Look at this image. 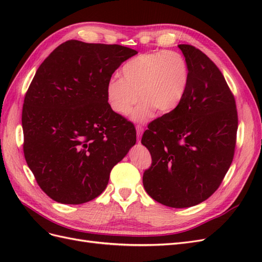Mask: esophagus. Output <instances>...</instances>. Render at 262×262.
Wrapping results in <instances>:
<instances>
[{"instance_id":"1","label":"esophagus","mask_w":262,"mask_h":262,"mask_svg":"<svg viewBox=\"0 0 262 262\" xmlns=\"http://www.w3.org/2000/svg\"><path fill=\"white\" fill-rule=\"evenodd\" d=\"M143 128H142L141 125H137V134H138V138H139V143H140V139H141V136H142V133H143Z\"/></svg>"}]
</instances>
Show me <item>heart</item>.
I'll return each instance as SVG.
<instances>
[{"mask_svg":"<svg viewBox=\"0 0 262 262\" xmlns=\"http://www.w3.org/2000/svg\"><path fill=\"white\" fill-rule=\"evenodd\" d=\"M122 77H113L107 83L108 104L120 116H128L134 105L133 119L145 121L154 109L160 114L172 112L186 93L189 69L186 59L176 51H153L140 54L125 62Z\"/></svg>","mask_w":262,"mask_h":262,"instance_id":"1","label":"heart"}]
</instances>
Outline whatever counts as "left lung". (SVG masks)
<instances>
[{
    "label": "left lung",
    "instance_id": "obj_1",
    "mask_svg": "<svg viewBox=\"0 0 262 262\" xmlns=\"http://www.w3.org/2000/svg\"><path fill=\"white\" fill-rule=\"evenodd\" d=\"M189 69L186 93L172 112L147 125L141 143L152 156L143 173L147 194L170 208L210 198L233 162L238 117L223 74L201 50L179 45Z\"/></svg>",
    "mask_w": 262,
    "mask_h": 262
}]
</instances>
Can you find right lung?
Wrapping results in <instances>:
<instances>
[{"instance_id": "right-lung-1", "label": "right lung", "mask_w": 262, "mask_h": 262, "mask_svg": "<svg viewBox=\"0 0 262 262\" xmlns=\"http://www.w3.org/2000/svg\"><path fill=\"white\" fill-rule=\"evenodd\" d=\"M137 53L120 45L68 40L38 68L24 99L23 148L52 200L95 199L136 144V128L110 108L106 89L121 63Z\"/></svg>"}]
</instances>
